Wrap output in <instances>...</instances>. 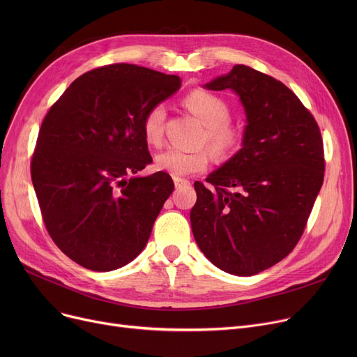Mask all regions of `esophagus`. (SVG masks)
I'll return each mask as SVG.
<instances>
[{
    "mask_svg": "<svg viewBox=\"0 0 357 357\" xmlns=\"http://www.w3.org/2000/svg\"><path fill=\"white\" fill-rule=\"evenodd\" d=\"M174 182H175L176 190L182 188V186H190L191 185V182L188 179H183V178H174Z\"/></svg>",
    "mask_w": 357,
    "mask_h": 357,
    "instance_id": "1",
    "label": "esophagus"
}]
</instances>
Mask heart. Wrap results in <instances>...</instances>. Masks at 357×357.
<instances>
[{
    "label": "heart",
    "instance_id": "b5f03b06",
    "mask_svg": "<svg viewBox=\"0 0 357 357\" xmlns=\"http://www.w3.org/2000/svg\"><path fill=\"white\" fill-rule=\"evenodd\" d=\"M185 105L205 124L202 142L207 143L215 155L226 156L236 150L245 137L243 127L230 121V105L215 93L204 89L190 92L183 100ZM166 109L163 105L150 108L143 119L142 130L144 140L159 146L165 135ZM156 167L175 178L188 176L202 172L211 163V156L205 149L186 152V150L169 147L160 152L155 159Z\"/></svg>",
    "mask_w": 357,
    "mask_h": 357
}]
</instances>
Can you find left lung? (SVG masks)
<instances>
[{
	"mask_svg": "<svg viewBox=\"0 0 357 357\" xmlns=\"http://www.w3.org/2000/svg\"><path fill=\"white\" fill-rule=\"evenodd\" d=\"M205 88L233 89L245 107L243 147L194 183L191 227L221 271L252 276L287 257L301 238L324 181L320 127L280 81L246 65Z\"/></svg>",
	"mask_w": 357,
	"mask_h": 357,
	"instance_id": "8db88e82",
	"label": "left lung"
}]
</instances>
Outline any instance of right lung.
<instances>
[{
    "instance_id": "right-lung-1",
    "label": "right lung",
    "mask_w": 357,
    "mask_h": 357,
    "mask_svg": "<svg viewBox=\"0 0 357 357\" xmlns=\"http://www.w3.org/2000/svg\"><path fill=\"white\" fill-rule=\"evenodd\" d=\"M176 75L114 63L75 79L42 123L31 181L46 230L78 265L108 272L139 256L175 185L152 162L146 112L181 86Z\"/></svg>"
}]
</instances>
